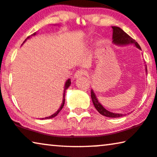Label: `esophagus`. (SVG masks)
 I'll return each instance as SVG.
<instances>
[{"mask_svg": "<svg viewBox=\"0 0 157 157\" xmlns=\"http://www.w3.org/2000/svg\"><path fill=\"white\" fill-rule=\"evenodd\" d=\"M87 75V72L85 71V70H78L75 72V78H81V77H82L84 75Z\"/></svg>", "mask_w": 157, "mask_h": 157, "instance_id": "obj_1", "label": "esophagus"}]
</instances>
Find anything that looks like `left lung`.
I'll return each instance as SVG.
<instances>
[{
	"instance_id": "obj_1",
	"label": "left lung",
	"mask_w": 157,
	"mask_h": 157,
	"mask_svg": "<svg viewBox=\"0 0 157 157\" xmlns=\"http://www.w3.org/2000/svg\"><path fill=\"white\" fill-rule=\"evenodd\" d=\"M113 29V35H112V39H113V43L117 44V45H127V44H134L139 49H141L140 46L137 43V42H136L135 40H134L132 37L129 36V35L126 33L122 29H121L120 28L116 27V26H113L112 27ZM91 98L93 102V105L94 107L96 108V109L100 112L101 115H104L105 117H112V118H116V117H120L124 116V114H116V113H112L107 111V109H105L102 107V105H101V104L99 102L98 99H97L95 94H94L93 90H91Z\"/></svg>"
}]
</instances>
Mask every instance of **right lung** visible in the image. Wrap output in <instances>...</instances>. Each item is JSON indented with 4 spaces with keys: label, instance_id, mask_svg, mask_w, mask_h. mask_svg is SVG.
<instances>
[{
    "label": "right lung",
    "instance_id": "add662e5",
    "mask_svg": "<svg viewBox=\"0 0 157 157\" xmlns=\"http://www.w3.org/2000/svg\"><path fill=\"white\" fill-rule=\"evenodd\" d=\"M35 35V33H34L33 34H32L31 35H30V36H28L27 38H26L25 40V41L27 39H28L30 37H31V36H33V35ZM25 41L23 42V43H25ZM70 84H71V81H70V79H67V82H66V83H65V89H64V93H63V103H62V105H61V107L59 108V109L57 110V111L56 112V113L55 114H52L51 116H50V117H45V119H50V118H52V117H55L56 116H57V114H58V113L59 112H60V110L63 109V106H64V105H65V90L67 89L68 87H70ZM44 118H42V120H43Z\"/></svg>",
    "mask_w": 157,
    "mask_h": 157
}]
</instances>
